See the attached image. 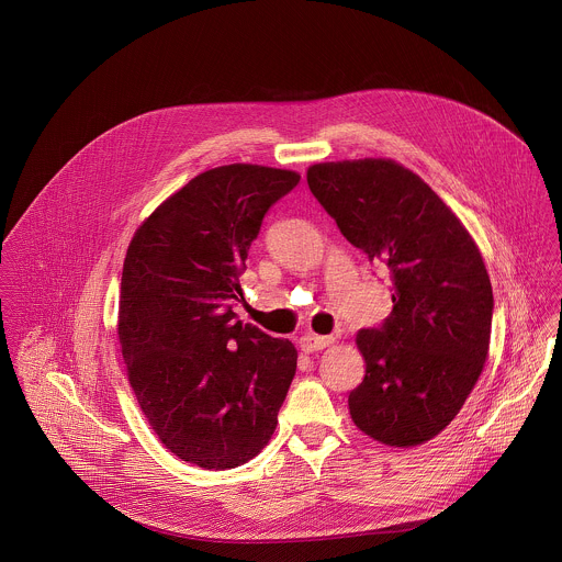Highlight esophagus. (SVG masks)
<instances>
[{
  "instance_id": "1",
  "label": "esophagus",
  "mask_w": 562,
  "mask_h": 562,
  "mask_svg": "<svg viewBox=\"0 0 562 562\" xmlns=\"http://www.w3.org/2000/svg\"><path fill=\"white\" fill-rule=\"evenodd\" d=\"M333 342H335V338L317 337V335H304V337L300 338V347L304 351H319V349H324V347H328Z\"/></svg>"
}]
</instances>
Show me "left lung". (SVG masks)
I'll use <instances>...</instances> for the list:
<instances>
[{
	"label": "left lung",
	"instance_id": "1",
	"mask_svg": "<svg viewBox=\"0 0 562 562\" xmlns=\"http://www.w3.org/2000/svg\"><path fill=\"white\" fill-rule=\"evenodd\" d=\"M306 178L340 234L391 278V315L356 335L367 371L349 415L380 443H426L458 415L488 353L493 289L480 249L393 160L322 162Z\"/></svg>",
	"mask_w": 562,
	"mask_h": 562
}]
</instances>
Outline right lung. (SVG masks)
Masks as SVG:
<instances>
[{
  "instance_id": "right-lung-1",
  "label": "right lung",
  "mask_w": 562,
  "mask_h": 562,
  "mask_svg": "<svg viewBox=\"0 0 562 562\" xmlns=\"http://www.w3.org/2000/svg\"><path fill=\"white\" fill-rule=\"evenodd\" d=\"M297 182L295 171L260 165L204 171L127 247L116 328L127 380L162 446L191 464L234 469L278 426L297 349L232 308L267 211Z\"/></svg>"
}]
</instances>
